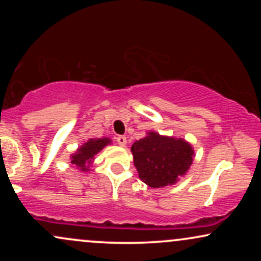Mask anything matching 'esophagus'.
I'll use <instances>...</instances> for the list:
<instances>
[{
  "label": "esophagus",
  "mask_w": 261,
  "mask_h": 261,
  "mask_svg": "<svg viewBox=\"0 0 261 261\" xmlns=\"http://www.w3.org/2000/svg\"><path fill=\"white\" fill-rule=\"evenodd\" d=\"M116 142H118L119 145H120V146H122V147H124V146L126 145V142H127V141H126V137L122 136V135H120V136L116 137Z\"/></svg>",
  "instance_id": "1"
}]
</instances>
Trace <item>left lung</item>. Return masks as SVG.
I'll return each mask as SVG.
<instances>
[{
	"label": "left lung",
	"mask_w": 261,
	"mask_h": 261,
	"mask_svg": "<svg viewBox=\"0 0 261 261\" xmlns=\"http://www.w3.org/2000/svg\"><path fill=\"white\" fill-rule=\"evenodd\" d=\"M131 152L140 179L151 188L175 184L187 174L194 157V149L185 140L154 131L134 142Z\"/></svg>",
	"instance_id": "8db88e82"
}]
</instances>
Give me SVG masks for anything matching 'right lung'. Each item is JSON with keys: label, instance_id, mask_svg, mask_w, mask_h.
<instances>
[{"label": "right lung", "instance_id": "right-lung-1", "mask_svg": "<svg viewBox=\"0 0 261 261\" xmlns=\"http://www.w3.org/2000/svg\"><path fill=\"white\" fill-rule=\"evenodd\" d=\"M110 142H112V140L108 139V137L89 139L77 149L76 153L71 155V163L74 164L82 172H87V170H89V166L94 160V155L99 153L101 149L106 147L107 145H109Z\"/></svg>", "mask_w": 261, "mask_h": 261}]
</instances>
